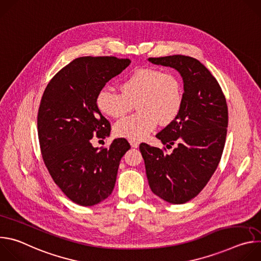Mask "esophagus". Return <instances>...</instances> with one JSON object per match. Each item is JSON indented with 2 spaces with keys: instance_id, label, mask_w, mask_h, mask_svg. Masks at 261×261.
Instances as JSON below:
<instances>
[{
  "instance_id": "obj_1",
  "label": "esophagus",
  "mask_w": 261,
  "mask_h": 261,
  "mask_svg": "<svg viewBox=\"0 0 261 261\" xmlns=\"http://www.w3.org/2000/svg\"><path fill=\"white\" fill-rule=\"evenodd\" d=\"M129 142H130V145L132 146V147H138L139 146V142L138 141H136V140H129Z\"/></svg>"
}]
</instances>
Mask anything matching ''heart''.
I'll use <instances>...</instances> for the list:
<instances>
[{"instance_id":"1","label":"heart","mask_w":261,"mask_h":261,"mask_svg":"<svg viewBox=\"0 0 261 261\" xmlns=\"http://www.w3.org/2000/svg\"><path fill=\"white\" fill-rule=\"evenodd\" d=\"M121 92L104 87L96 97L98 109L107 117L121 118L135 104L138 113L118 121L114 133L118 137L140 140L153 132L159 123H172L182 103V87L173 72L144 67L126 76L120 85Z\"/></svg>"}]
</instances>
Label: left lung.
<instances>
[{
	"label": "left lung",
	"mask_w": 261,
	"mask_h": 261,
	"mask_svg": "<svg viewBox=\"0 0 261 261\" xmlns=\"http://www.w3.org/2000/svg\"><path fill=\"white\" fill-rule=\"evenodd\" d=\"M148 61L174 68L184 82L179 114L156 135L167 148L175 144L172 153L139 145L153 193L181 204L199 194L221 160L228 126L226 99L212 73L194 58L174 55Z\"/></svg>",
	"instance_id": "left-lung-1"
}]
</instances>
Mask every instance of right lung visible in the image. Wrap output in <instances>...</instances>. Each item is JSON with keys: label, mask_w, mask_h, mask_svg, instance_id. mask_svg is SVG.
Returning a JSON list of instances; mask_svg holds the SVG:
<instances>
[{"label": "right lung", "mask_w": 261, "mask_h": 261, "mask_svg": "<svg viewBox=\"0 0 261 261\" xmlns=\"http://www.w3.org/2000/svg\"><path fill=\"white\" fill-rule=\"evenodd\" d=\"M129 59L81 57L48 83L38 110V137L44 164L54 181L73 202L95 205L113 192L120 161L130 148L125 138L94 147L110 124L96 104L98 92L130 65Z\"/></svg>", "instance_id": "obj_1"}]
</instances>
